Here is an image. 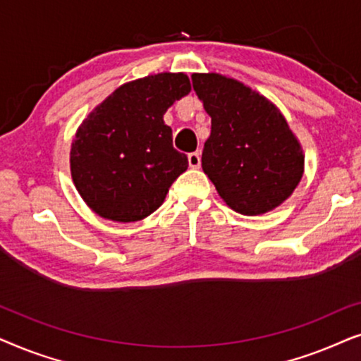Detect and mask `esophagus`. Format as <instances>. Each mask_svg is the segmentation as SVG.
<instances>
[{"label": "esophagus", "mask_w": 361, "mask_h": 361, "mask_svg": "<svg viewBox=\"0 0 361 361\" xmlns=\"http://www.w3.org/2000/svg\"><path fill=\"white\" fill-rule=\"evenodd\" d=\"M187 159H189V166L192 169H199L200 167V154L199 152H190L189 156H187Z\"/></svg>", "instance_id": "esophagus-1"}]
</instances>
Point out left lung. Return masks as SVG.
I'll use <instances>...</instances> for the list:
<instances>
[{"label": "left lung", "mask_w": 361, "mask_h": 361, "mask_svg": "<svg viewBox=\"0 0 361 361\" xmlns=\"http://www.w3.org/2000/svg\"><path fill=\"white\" fill-rule=\"evenodd\" d=\"M212 118L202 169L231 210L261 215L290 197L304 174V151L279 108L235 78L194 73Z\"/></svg>", "instance_id": "left-lung-1"}]
</instances>
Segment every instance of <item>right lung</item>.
Segmentation results:
<instances>
[{"mask_svg":"<svg viewBox=\"0 0 361 361\" xmlns=\"http://www.w3.org/2000/svg\"><path fill=\"white\" fill-rule=\"evenodd\" d=\"M189 92L190 80L182 72L136 78L82 121L71 147V174L98 216L128 224L162 205L172 182L189 166L172 146V130L162 116Z\"/></svg>","mask_w":361,"mask_h":361,"instance_id":"obj_1","label":"right lung"}]
</instances>
